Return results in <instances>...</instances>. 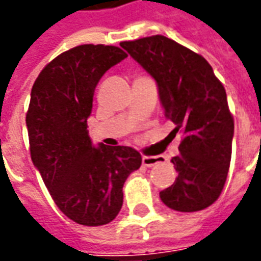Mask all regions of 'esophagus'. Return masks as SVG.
<instances>
[{
    "instance_id": "esophagus-1",
    "label": "esophagus",
    "mask_w": 261,
    "mask_h": 261,
    "mask_svg": "<svg viewBox=\"0 0 261 261\" xmlns=\"http://www.w3.org/2000/svg\"><path fill=\"white\" fill-rule=\"evenodd\" d=\"M160 162H162V156H142V165L146 167H152Z\"/></svg>"
}]
</instances>
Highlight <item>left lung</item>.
<instances>
[{
  "instance_id": "8db88e82",
  "label": "left lung",
  "mask_w": 261,
  "mask_h": 261,
  "mask_svg": "<svg viewBox=\"0 0 261 261\" xmlns=\"http://www.w3.org/2000/svg\"><path fill=\"white\" fill-rule=\"evenodd\" d=\"M120 45L155 79L165 116L184 134L171 159L178 175L160 199L185 213L209 207L223 191L232 150L233 117L223 84L202 55L165 36Z\"/></svg>"
}]
</instances>
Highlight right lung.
Here are the masks:
<instances>
[{"label": "right lung", "mask_w": 261, "mask_h": 261, "mask_svg": "<svg viewBox=\"0 0 261 261\" xmlns=\"http://www.w3.org/2000/svg\"><path fill=\"white\" fill-rule=\"evenodd\" d=\"M124 58L113 45H79L52 59L33 84L26 113L33 163L59 210L82 225L116 219L124 181L142 162L130 146L96 148L87 130L96 84Z\"/></svg>", "instance_id": "obj_1"}]
</instances>
